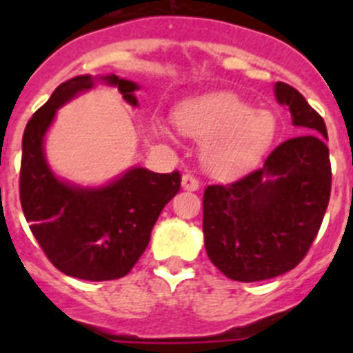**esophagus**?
I'll list each match as a JSON object with an SVG mask.
<instances>
[{
    "label": "esophagus",
    "instance_id": "34e87169",
    "mask_svg": "<svg viewBox=\"0 0 353 353\" xmlns=\"http://www.w3.org/2000/svg\"><path fill=\"white\" fill-rule=\"evenodd\" d=\"M182 189L183 191H198L199 189V182L198 179H194L192 174H183L182 176Z\"/></svg>",
    "mask_w": 353,
    "mask_h": 353
}]
</instances>
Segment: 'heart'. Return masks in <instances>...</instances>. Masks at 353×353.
Here are the masks:
<instances>
[{"label":"heart","instance_id":"heart-1","mask_svg":"<svg viewBox=\"0 0 353 353\" xmlns=\"http://www.w3.org/2000/svg\"><path fill=\"white\" fill-rule=\"evenodd\" d=\"M183 134L203 143V168L217 179H236L258 166L276 136V117L245 104L230 93L198 97L176 111ZM170 136L168 127H161Z\"/></svg>","mask_w":353,"mask_h":353}]
</instances>
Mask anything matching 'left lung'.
<instances>
[{"mask_svg": "<svg viewBox=\"0 0 353 353\" xmlns=\"http://www.w3.org/2000/svg\"><path fill=\"white\" fill-rule=\"evenodd\" d=\"M274 95L299 136L277 146L260 170L205 189V249L233 281H263L301 263L329 205L325 121L288 84H274Z\"/></svg>", "mask_w": 353, "mask_h": 353, "instance_id": "1", "label": "left lung"}]
</instances>
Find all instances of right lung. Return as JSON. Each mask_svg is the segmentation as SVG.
Instances as JSON below:
<instances>
[{"label": "right lung", "instance_id": "1", "mask_svg": "<svg viewBox=\"0 0 353 353\" xmlns=\"http://www.w3.org/2000/svg\"><path fill=\"white\" fill-rule=\"evenodd\" d=\"M97 84L118 88L139 108L141 86L114 74L76 76L61 83L28 121L21 161V205L31 233L56 269L84 281H109L130 272L162 208L180 191V174L132 166L102 185L60 179L46 155V136L58 109Z\"/></svg>", "mask_w": 353, "mask_h": 353}]
</instances>
